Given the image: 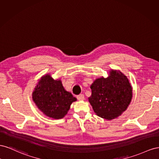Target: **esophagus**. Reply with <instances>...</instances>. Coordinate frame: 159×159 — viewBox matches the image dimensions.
Instances as JSON below:
<instances>
[{"instance_id": "esophagus-1", "label": "esophagus", "mask_w": 159, "mask_h": 159, "mask_svg": "<svg viewBox=\"0 0 159 159\" xmlns=\"http://www.w3.org/2000/svg\"><path fill=\"white\" fill-rule=\"evenodd\" d=\"M76 98H77V99L79 100V101H83V100H84V95H83V94H82L77 95V96H76Z\"/></svg>"}]
</instances>
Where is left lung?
Instances as JSON below:
<instances>
[{"instance_id": "left-lung-1", "label": "left lung", "mask_w": 159, "mask_h": 159, "mask_svg": "<svg viewBox=\"0 0 159 159\" xmlns=\"http://www.w3.org/2000/svg\"><path fill=\"white\" fill-rule=\"evenodd\" d=\"M89 98L94 112L98 116L112 120L126 110L133 97L129 80L120 70H111L107 78L101 77L90 86Z\"/></svg>"}]
</instances>
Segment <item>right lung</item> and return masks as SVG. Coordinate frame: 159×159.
<instances>
[{
    "mask_svg": "<svg viewBox=\"0 0 159 159\" xmlns=\"http://www.w3.org/2000/svg\"><path fill=\"white\" fill-rule=\"evenodd\" d=\"M32 96L39 109L54 119H62L69 111L71 104L76 101L64 89L61 80H54L48 74L39 80Z\"/></svg>",
    "mask_w": 159,
    "mask_h": 159,
    "instance_id": "add662e5",
    "label": "right lung"
}]
</instances>
